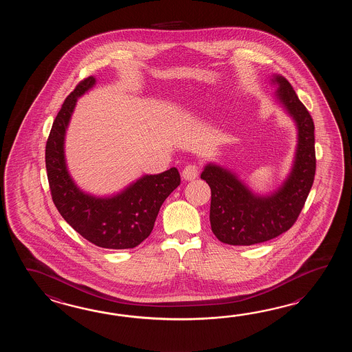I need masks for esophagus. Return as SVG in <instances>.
Instances as JSON below:
<instances>
[{
  "label": "esophagus",
  "mask_w": 352,
  "mask_h": 352,
  "mask_svg": "<svg viewBox=\"0 0 352 352\" xmlns=\"http://www.w3.org/2000/svg\"><path fill=\"white\" fill-rule=\"evenodd\" d=\"M199 170H200L199 166L195 165V164H190V165H187L184 168L182 177H184V179H186V181H192V179H196L199 176Z\"/></svg>",
  "instance_id": "1"
}]
</instances>
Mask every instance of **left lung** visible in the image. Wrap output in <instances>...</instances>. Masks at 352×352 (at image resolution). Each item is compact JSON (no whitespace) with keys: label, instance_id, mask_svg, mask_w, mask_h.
I'll list each match as a JSON object with an SVG mask.
<instances>
[{"label":"left lung","instance_id":"obj_1","mask_svg":"<svg viewBox=\"0 0 352 352\" xmlns=\"http://www.w3.org/2000/svg\"><path fill=\"white\" fill-rule=\"evenodd\" d=\"M278 98L298 127V147L291 176L276 194H252L234 175L210 165L201 179L211 188L210 224L217 239L229 245H253L289 230L305 206L316 173L314 123L291 82L277 75Z\"/></svg>","mask_w":352,"mask_h":352}]
</instances>
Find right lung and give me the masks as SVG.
I'll return each mask as SVG.
<instances>
[{
    "label": "right lung",
    "instance_id": "1",
    "mask_svg": "<svg viewBox=\"0 0 352 352\" xmlns=\"http://www.w3.org/2000/svg\"><path fill=\"white\" fill-rule=\"evenodd\" d=\"M96 82L88 76L67 96L54 120L45 148L46 173L54 204L75 232L97 247L129 249L150 236L158 211L179 186L176 167L138 179L122 194L97 199L84 194L70 179L64 160V135L76 98Z\"/></svg>",
    "mask_w": 352,
    "mask_h": 352
}]
</instances>
